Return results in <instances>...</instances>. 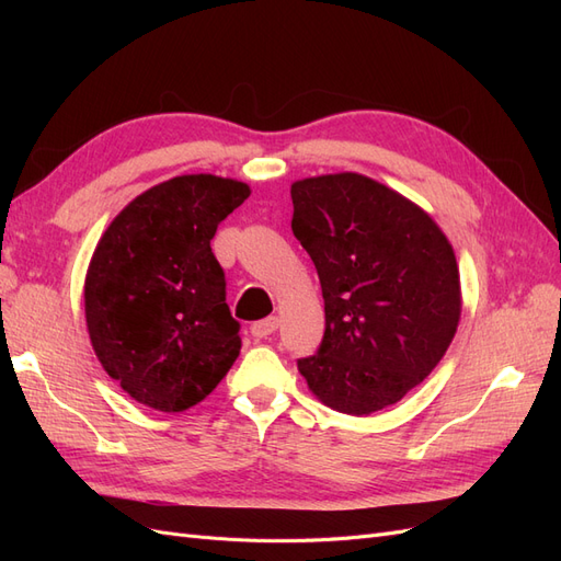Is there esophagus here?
<instances>
[{"label":"esophagus","mask_w":561,"mask_h":561,"mask_svg":"<svg viewBox=\"0 0 561 561\" xmlns=\"http://www.w3.org/2000/svg\"><path fill=\"white\" fill-rule=\"evenodd\" d=\"M276 330H278V318H276V316L257 320V322H252V325H250L252 336H257V339H264V336H268V334H274Z\"/></svg>","instance_id":"1"}]
</instances>
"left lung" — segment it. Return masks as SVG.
<instances>
[{"label":"left lung","mask_w":561,"mask_h":561,"mask_svg":"<svg viewBox=\"0 0 561 561\" xmlns=\"http://www.w3.org/2000/svg\"><path fill=\"white\" fill-rule=\"evenodd\" d=\"M293 233L316 264L325 334L297 367L336 412L402 400L443 360L461 318L447 236L428 213L358 173L293 184Z\"/></svg>","instance_id":"obj_1"}]
</instances>
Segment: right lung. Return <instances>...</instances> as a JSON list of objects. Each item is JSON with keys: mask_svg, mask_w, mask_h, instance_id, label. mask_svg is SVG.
Here are the masks:
<instances>
[{"mask_svg": "<svg viewBox=\"0 0 561 561\" xmlns=\"http://www.w3.org/2000/svg\"><path fill=\"white\" fill-rule=\"evenodd\" d=\"M250 186L180 175L114 217L83 285L100 365L140 404L184 412L210 396L241 353L225 271L210 241Z\"/></svg>", "mask_w": 561, "mask_h": 561, "instance_id": "obj_1", "label": "right lung"}]
</instances>
